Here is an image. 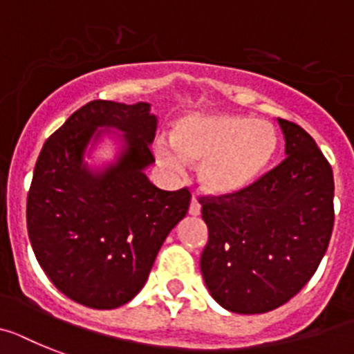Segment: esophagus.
I'll return each instance as SVG.
<instances>
[{
	"mask_svg": "<svg viewBox=\"0 0 354 354\" xmlns=\"http://www.w3.org/2000/svg\"><path fill=\"white\" fill-rule=\"evenodd\" d=\"M200 212H201L200 201L196 200V198H192L191 205H189V214H192V216H198V214H200Z\"/></svg>",
	"mask_w": 354,
	"mask_h": 354,
	"instance_id": "34e87169",
	"label": "esophagus"
}]
</instances>
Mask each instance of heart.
<instances>
[{
    "instance_id": "1",
    "label": "heart",
    "mask_w": 354,
    "mask_h": 354,
    "mask_svg": "<svg viewBox=\"0 0 354 354\" xmlns=\"http://www.w3.org/2000/svg\"><path fill=\"white\" fill-rule=\"evenodd\" d=\"M171 147L160 145L158 156L171 169L201 163L205 191L216 196L236 194L268 169L277 151V133L272 124L237 115H187L174 124Z\"/></svg>"
}]
</instances>
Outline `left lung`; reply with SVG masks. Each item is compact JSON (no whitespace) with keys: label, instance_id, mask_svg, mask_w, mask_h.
I'll return each instance as SVG.
<instances>
[{"label":"left lung","instance_id":"8db88e82","mask_svg":"<svg viewBox=\"0 0 354 354\" xmlns=\"http://www.w3.org/2000/svg\"><path fill=\"white\" fill-rule=\"evenodd\" d=\"M277 122L283 162L245 191L200 198L209 228L201 273L216 302L234 313L286 304L313 277L333 232L331 165L301 126Z\"/></svg>","mask_w":354,"mask_h":354}]
</instances>
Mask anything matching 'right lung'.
Returning a JSON list of instances; mask_svg holds the SVG:
<instances>
[{
    "instance_id": "right-lung-1",
    "label": "right lung",
    "mask_w": 354,
    "mask_h": 354,
    "mask_svg": "<svg viewBox=\"0 0 354 354\" xmlns=\"http://www.w3.org/2000/svg\"><path fill=\"white\" fill-rule=\"evenodd\" d=\"M127 133L121 160L102 175L82 165L97 127ZM149 104L91 100L48 136L26 198L35 259L52 284L93 310L126 304L147 281L160 246L191 203V191H162L144 169L154 162Z\"/></svg>"
}]
</instances>
